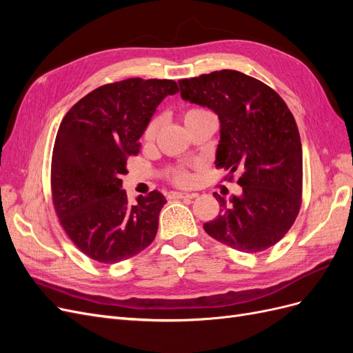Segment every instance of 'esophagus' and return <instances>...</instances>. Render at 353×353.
Masks as SVG:
<instances>
[{"instance_id": "1", "label": "esophagus", "mask_w": 353, "mask_h": 353, "mask_svg": "<svg viewBox=\"0 0 353 353\" xmlns=\"http://www.w3.org/2000/svg\"><path fill=\"white\" fill-rule=\"evenodd\" d=\"M197 197L196 193H184V191H172L169 193V199H194Z\"/></svg>"}]
</instances>
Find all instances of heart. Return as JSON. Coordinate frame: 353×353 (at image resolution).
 <instances>
[{"label": "heart", "mask_w": 353, "mask_h": 353, "mask_svg": "<svg viewBox=\"0 0 353 353\" xmlns=\"http://www.w3.org/2000/svg\"><path fill=\"white\" fill-rule=\"evenodd\" d=\"M205 113H208V112L201 110V109H190V110H187L185 114H184V122H185V121H190V119H194V117H199V116L205 114ZM157 130H159V121L156 119V121L150 122V125L147 126V130H145V132H144V140H145L147 143L153 141L156 134H157ZM175 181H176L178 184H188V183H190V175L185 174V172H178V174L175 175Z\"/></svg>", "instance_id": "obj_1"}]
</instances>
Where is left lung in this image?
Segmentation results:
<instances>
[{
    "instance_id": "left-lung-1",
    "label": "left lung",
    "mask_w": 353,
    "mask_h": 353,
    "mask_svg": "<svg viewBox=\"0 0 353 353\" xmlns=\"http://www.w3.org/2000/svg\"><path fill=\"white\" fill-rule=\"evenodd\" d=\"M181 99L218 114L216 166L240 170V194L219 196L203 228L230 248L258 253L290 230L301 209L302 143L292 112L268 85L237 70L179 81Z\"/></svg>"
}]
</instances>
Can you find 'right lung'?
I'll return each mask as SVG.
<instances>
[{
	"label": "right lung",
	"mask_w": 353,
	"mask_h": 353,
	"mask_svg": "<svg viewBox=\"0 0 353 353\" xmlns=\"http://www.w3.org/2000/svg\"><path fill=\"white\" fill-rule=\"evenodd\" d=\"M176 92L175 81L131 78L91 91L63 117L52 150V200L68 236L91 259L117 263L154 240L165 196L154 190L131 205L121 176L157 105Z\"/></svg>",
	"instance_id": "add662e5"
}]
</instances>
